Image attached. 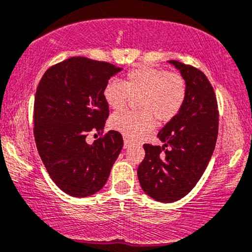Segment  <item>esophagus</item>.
Here are the masks:
<instances>
[{
  "label": "esophagus",
  "mask_w": 252,
  "mask_h": 252,
  "mask_svg": "<svg viewBox=\"0 0 252 252\" xmlns=\"http://www.w3.org/2000/svg\"><path fill=\"white\" fill-rule=\"evenodd\" d=\"M129 146V141L127 140V139H125L124 140V149H127Z\"/></svg>",
  "instance_id": "esophagus-1"
}]
</instances>
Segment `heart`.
Here are the masks:
<instances>
[{
	"mask_svg": "<svg viewBox=\"0 0 252 252\" xmlns=\"http://www.w3.org/2000/svg\"><path fill=\"white\" fill-rule=\"evenodd\" d=\"M138 112L115 113L109 120L113 129L128 139H138L154 128L155 119L168 123L179 114L186 101L187 84L179 72L152 66H139L125 75L123 81H111L103 89L107 104L114 111L123 109L129 96H138Z\"/></svg>",
	"mask_w": 252,
	"mask_h": 252,
	"instance_id": "1",
	"label": "heart"
}]
</instances>
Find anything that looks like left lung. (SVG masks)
Masks as SVG:
<instances>
[{"mask_svg":"<svg viewBox=\"0 0 252 252\" xmlns=\"http://www.w3.org/2000/svg\"><path fill=\"white\" fill-rule=\"evenodd\" d=\"M168 63L186 80V101L158 133L163 145H144L145 158L137 172L141 189L165 203L182 199L199 182L216 148L219 125L216 94L205 73L177 61Z\"/></svg>","mask_w":252,"mask_h":252,"instance_id":"obj_1","label":"left lung"}]
</instances>
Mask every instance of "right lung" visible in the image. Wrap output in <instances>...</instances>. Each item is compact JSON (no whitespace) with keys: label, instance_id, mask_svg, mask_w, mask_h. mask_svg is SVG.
Masks as SVG:
<instances>
[{"label":"right lung","instance_id":"obj_1","mask_svg":"<svg viewBox=\"0 0 252 252\" xmlns=\"http://www.w3.org/2000/svg\"><path fill=\"white\" fill-rule=\"evenodd\" d=\"M121 67L71 57L51 66L39 82L34 100V139L53 182L64 193L86 197L106 185L124 146L109 131L90 145L87 134L103 133L109 115L103 89Z\"/></svg>","mask_w":252,"mask_h":252}]
</instances>
